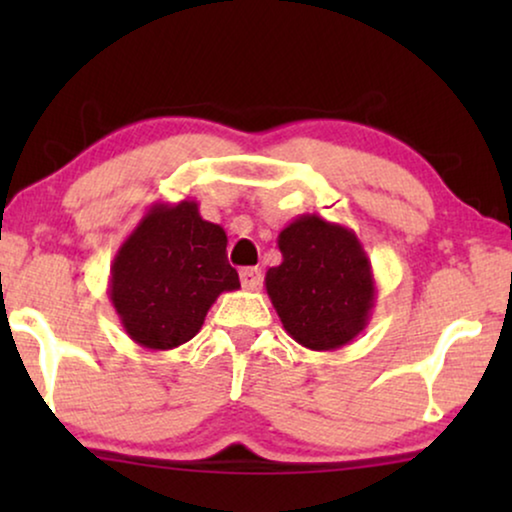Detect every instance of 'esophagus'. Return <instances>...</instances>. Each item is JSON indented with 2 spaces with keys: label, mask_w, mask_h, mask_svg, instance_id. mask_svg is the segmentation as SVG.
<instances>
[{
  "label": "esophagus",
  "mask_w": 512,
  "mask_h": 512,
  "mask_svg": "<svg viewBox=\"0 0 512 512\" xmlns=\"http://www.w3.org/2000/svg\"><path fill=\"white\" fill-rule=\"evenodd\" d=\"M240 282L247 291H256L263 284V272L258 268H244L240 270Z\"/></svg>",
  "instance_id": "34e87169"
}]
</instances>
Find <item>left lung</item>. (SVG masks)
I'll list each match as a JSON object with an SVG mask.
<instances>
[{"label":"left lung","mask_w":512,"mask_h":512,"mask_svg":"<svg viewBox=\"0 0 512 512\" xmlns=\"http://www.w3.org/2000/svg\"><path fill=\"white\" fill-rule=\"evenodd\" d=\"M282 263L265 272V291L284 331L314 352H333L368 326L375 277L352 228L300 214L277 237Z\"/></svg>","instance_id":"left-lung-1"}]
</instances>
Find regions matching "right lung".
<instances>
[{"label":"right lung","mask_w":512,"mask_h":512,"mask_svg":"<svg viewBox=\"0 0 512 512\" xmlns=\"http://www.w3.org/2000/svg\"><path fill=\"white\" fill-rule=\"evenodd\" d=\"M226 230L200 216L198 202H153L111 263L109 298L139 347L165 352L205 324L223 291L240 289L226 256Z\"/></svg>","instance_id":"right-lung-1"}]
</instances>
